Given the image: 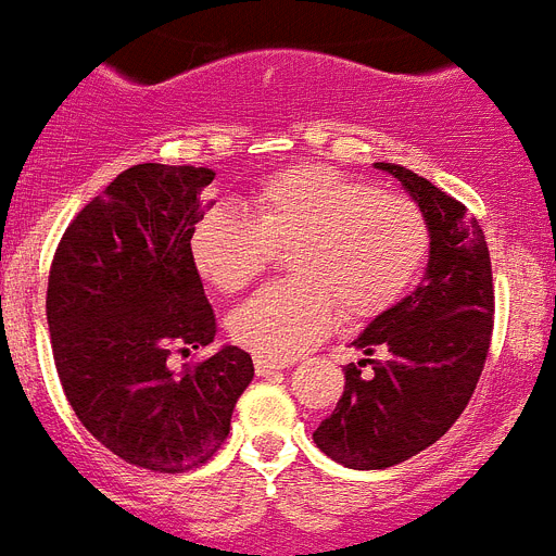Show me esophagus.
Here are the masks:
<instances>
[{
    "label": "esophagus",
    "instance_id": "1",
    "mask_svg": "<svg viewBox=\"0 0 556 556\" xmlns=\"http://www.w3.org/2000/svg\"><path fill=\"white\" fill-rule=\"evenodd\" d=\"M291 362H277V358H265V356H254V370L256 376H274V372H282Z\"/></svg>",
    "mask_w": 556,
    "mask_h": 556
}]
</instances>
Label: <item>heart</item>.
Segmentation results:
<instances>
[{
    "label": "heart",
    "mask_w": 556,
    "mask_h": 556,
    "mask_svg": "<svg viewBox=\"0 0 556 556\" xmlns=\"http://www.w3.org/2000/svg\"><path fill=\"white\" fill-rule=\"evenodd\" d=\"M291 282L268 286L228 316V333L256 356L314 348L342 311L348 321L384 314L424 268L429 228L421 208L381 194L330 166H296L265 180L235 208H208L189 237L191 263L208 286L237 293L274 251H288Z\"/></svg>",
    "instance_id": "1"
}]
</instances>
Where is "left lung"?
<instances>
[{
  "label": "left lung",
  "mask_w": 556,
  "mask_h": 556,
  "mask_svg": "<svg viewBox=\"0 0 556 556\" xmlns=\"http://www.w3.org/2000/svg\"><path fill=\"white\" fill-rule=\"evenodd\" d=\"M421 208L429 228L424 279L353 339L367 358L344 367V393L314 441L350 469H387L435 444L458 421L492 342V263L483 228L427 177L376 163ZM376 349L384 359H372ZM374 365L370 377L361 367Z\"/></svg>",
  "instance_id": "8db88e82"
}]
</instances>
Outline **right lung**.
<instances>
[{"label":"right lung","mask_w":556,"mask_h":556,"mask_svg":"<svg viewBox=\"0 0 556 556\" xmlns=\"http://www.w3.org/2000/svg\"><path fill=\"white\" fill-rule=\"evenodd\" d=\"M212 180L206 166L121 172L76 214L50 265V342L70 407L106 450L152 472L206 464L254 379L235 344L191 370L166 365L175 348H206L217 333L189 251Z\"/></svg>","instance_id":"add662e5"}]
</instances>
